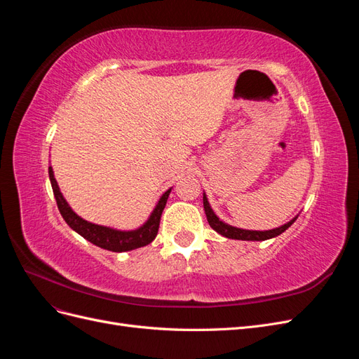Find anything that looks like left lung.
<instances>
[{"instance_id": "obj_1", "label": "left lung", "mask_w": 359, "mask_h": 359, "mask_svg": "<svg viewBox=\"0 0 359 359\" xmlns=\"http://www.w3.org/2000/svg\"><path fill=\"white\" fill-rule=\"evenodd\" d=\"M203 210L206 214V219H208L210 226L212 229L220 233L226 238H232V240H243V241H265V240H271V238H276L280 233H283L286 229L295 223V220L298 219L297 217H293V219L287 223H285L283 226L276 227V229H269V231H247V229H240V227H235L224 223L223 220H220L219 217L215 215V212L212 211L211 205L208 202V198H206V194L203 191Z\"/></svg>"}]
</instances>
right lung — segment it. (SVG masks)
I'll list each match as a JSON object with an SVG mask.
<instances>
[{
    "instance_id": "obj_1",
    "label": "right lung",
    "mask_w": 359,
    "mask_h": 359,
    "mask_svg": "<svg viewBox=\"0 0 359 359\" xmlns=\"http://www.w3.org/2000/svg\"><path fill=\"white\" fill-rule=\"evenodd\" d=\"M49 180L53 190V196H55V201L58 205V210L62 215V219L66 220V223L72 227V229L74 232H78L81 236H83L86 241H90L97 247L109 250V252H115V253L130 252V250L148 245L149 243L154 241V238L157 236V232H158L161 212L165 210L169 193L172 190L170 187L169 190H166L161 194V198L156 203V208L153 210V212H151V215L148 217V220L142 226H139L137 229H133V231H118L109 226H102V224L86 222L82 219V217L76 214L72 210V206L67 203V201L64 199L62 193L58 187V182L55 177H53L52 166H49Z\"/></svg>"
}]
</instances>
